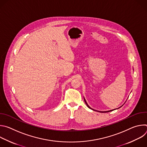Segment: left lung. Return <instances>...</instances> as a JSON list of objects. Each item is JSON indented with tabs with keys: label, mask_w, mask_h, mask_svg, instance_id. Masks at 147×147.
<instances>
[{
	"label": "left lung",
	"mask_w": 147,
	"mask_h": 147,
	"mask_svg": "<svg viewBox=\"0 0 147 147\" xmlns=\"http://www.w3.org/2000/svg\"><path fill=\"white\" fill-rule=\"evenodd\" d=\"M84 101H85V102H86V105H87V107L88 108H89L90 109H92V111H97V112H100V113H107V112H111V111H114V110H116V109H119V108H121L123 105L122 106H121L120 107H119V108H118L117 109H112V110H110V111H96V110H95V109H92V108H91L89 105H88V103H87V101H86V99L84 98Z\"/></svg>",
	"instance_id": "1"
}]
</instances>
